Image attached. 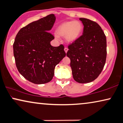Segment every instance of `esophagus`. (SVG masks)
Instances as JSON below:
<instances>
[{
	"label": "esophagus",
	"instance_id": "esophagus-1",
	"mask_svg": "<svg viewBox=\"0 0 123 123\" xmlns=\"http://www.w3.org/2000/svg\"><path fill=\"white\" fill-rule=\"evenodd\" d=\"M68 50V49L67 47H65V48H64V51H65V53H67V52Z\"/></svg>",
	"mask_w": 123,
	"mask_h": 123
}]
</instances>
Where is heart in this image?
I'll return each instance as SVG.
<instances>
[{"instance_id": "1", "label": "heart", "mask_w": 123, "mask_h": 123, "mask_svg": "<svg viewBox=\"0 0 123 123\" xmlns=\"http://www.w3.org/2000/svg\"><path fill=\"white\" fill-rule=\"evenodd\" d=\"M83 25L78 21L64 22L59 25L56 29L58 36L64 37L65 40L68 43H73L79 38L83 30ZM58 38V36H56Z\"/></svg>"}]
</instances>
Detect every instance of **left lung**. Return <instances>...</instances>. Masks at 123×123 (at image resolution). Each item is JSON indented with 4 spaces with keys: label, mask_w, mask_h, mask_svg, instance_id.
I'll return each mask as SVG.
<instances>
[{
    "label": "left lung",
    "mask_w": 123,
    "mask_h": 123,
    "mask_svg": "<svg viewBox=\"0 0 123 123\" xmlns=\"http://www.w3.org/2000/svg\"><path fill=\"white\" fill-rule=\"evenodd\" d=\"M84 25L82 35L68 46L67 56L71 59L73 77L76 82H92L101 73L107 56L106 37L99 25L80 18Z\"/></svg>",
    "instance_id": "1"
}]
</instances>
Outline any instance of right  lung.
<instances>
[{
	"label": "right lung",
	"instance_id": "add662e5",
	"mask_svg": "<svg viewBox=\"0 0 123 123\" xmlns=\"http://www.w3.org/2000/svg\"><path fill=\"white\" fill-rule=\"evenodd\" d=\"M54 14L29 24L19 30L13 48L16 65L25 79L36 84L51 80L55 67L64 58V47H53L54 37L49 32L55 23Z\"/></svg>",
	"mask_w": 123,
	"mask_h": 123
}]
</instances>
